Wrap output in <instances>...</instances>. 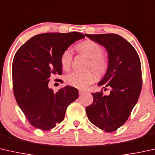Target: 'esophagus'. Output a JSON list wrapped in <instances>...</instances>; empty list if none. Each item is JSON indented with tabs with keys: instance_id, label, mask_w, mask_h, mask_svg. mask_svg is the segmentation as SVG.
<instances>
[{
	"instance_id": "1",
	"label": "esophagus",
	"mask_w": 155,
	"mask_h": 155,
	"mask_svg": "<svg viewBox=\"0 0 155 155\" xmlns=\"http://www.w3.org/2000/svg\"><path fill=\"white\" fill-rule=\"evenodd\" d=\"M84 93V91H83V90H79V94L80 95H82Z\"/></svg>"
}]
</instances>
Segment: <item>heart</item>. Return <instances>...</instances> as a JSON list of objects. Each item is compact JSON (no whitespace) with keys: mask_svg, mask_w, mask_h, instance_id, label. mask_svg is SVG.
Listing matches in <instances>:
<instances>
[{"mask_svg":"<svg viewBox=\"0 0 155 155\" xmlns=\"http://www.w3.org/2000/svg\"><path fill=\"white\" fill-rule=\"evenodd\" d=\"M78 49L90 59L89 67L94 71L98 77H101L106 73L108 68V62L105 58L102 57L104 50L99 44L93 40H85L78 45ZM73 59V51L70 48L66 49L63 52L61 57V64L65 71L70 69ZM94 80V75L91 71L79 72L74 71L66 76V82L69 85L75 88L85 89L92 83Z\"/></svg>","mask_w":155,"mask_h":155,"instance_id":"obj_1","label":"heart"}]
</instances>
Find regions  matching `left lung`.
Returning a JSON list of instances; mask_svg holds the SVG:
<instances>
[{"mask_svg": "<svg viewBox=\"0 0 155 155\" xmlns=\"http://www.w3.org/2000/svg\"><path fill=\"white\" fill-rule=\"evenodd\" d=\"M106 49L108 68L98 85L109 95L92 93L94 101L86 107L87 117L95 126L113 132L122 126L135 106L142 88L141 65L137 51L120 35L85 34Z\"/></svg>", "mask_w": 155, "mask_h": 155, "instance_id": "obj_1", "label": "left lung"}]
</instances>
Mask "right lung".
<instances>
[{
  "label": "right lung",
  "instance_id": "obj_1",
  "mask_svg": "<svg viewBox=\"0 0 155 155\" xmlns=\"http://www.w3.org/2000/svg\"><path fill=\"white\" fill-rule=\"evenodd\" d=\"M82 33H47L36 35L20 47L12 62L13 91L30 124L51 129L64 120L67 107L78 98L75 87L57 92L48 86L51 74H62L61 57L71 45L84 38Z\"/></svg>",
  "mask_w": 155,
  "mask_h": 155
}]
</instances>
